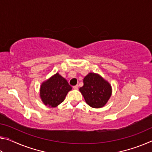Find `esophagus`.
<instances>
[{
	"instance_id": "34e87169",
	"label": "esophagus",
	"mask_w": 152,
	"mask_h": 152,
	"mask_svg": "<svg viewBox=\"0 0 152 152\" xmlns=\"http://www.w3.org/2000/svg\"><path fill=\"white\" fill-rule=\"evenodd\" d=\"M73 88L74 89V90H77L78 88V84H77V85H76V86H73Z\"/></svg>"
}]
</instances>
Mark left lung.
Returning <instances> with one entry per match:
<instances>
[{
	"label": "left lung",
	"instance_id": "8db88e82",
	"mask_svg": "<svg viewBox=\"0 0 152 152\" xmlns=\"http://www.w3.org/2000/svg\"><path fill=\"white\" fill-rule=\"evenodd\" d=\"M84 86L80 88L86 103L93 108L104 107L111 96L110 84L99 74L89 73L83 80Z\"/></svg>",
	"mask_w": 152,
	"mask_h": 152
}]
</instances>
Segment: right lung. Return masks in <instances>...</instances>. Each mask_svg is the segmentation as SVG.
Wrapping results in <instances>:
<instances>
[{
    "label": "right lung",
    "instance_id": "add662e5",
    "mask_svg": "<svg viewBox=\"0 0 152 152\" xmlns=\"http://www.w3.org/2000/svg\"><path fill=\"white\" fill-rule=\"evenodd\" d=\"M72 87L65 78L58 73L42 83L40 97L43 103L50 107H56L64 101Z\"/></svg>",
    "mask_w": 152,
    "mask_h": 152
}]
</instances>
